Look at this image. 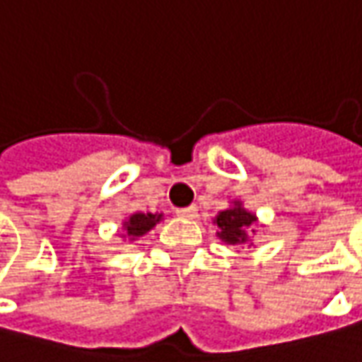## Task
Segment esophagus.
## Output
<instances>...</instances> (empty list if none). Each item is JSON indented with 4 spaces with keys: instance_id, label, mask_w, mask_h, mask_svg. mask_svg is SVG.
Listing matches in <instances>:
<instances>
[{
    "instance_id": "esophagus-1",
    "label": "esophagus",
    "mask_w": 362,
    "mask_h": 362,
    "mask_svg": "<svg viewBox=\"0 0 362 362\" xmlns=\"http://www.w3.org/2000/svg\"><path fill=\"white\" fill-rule=\"evenodd\" d=\"M176 215L182 217V219H194L197 217V206L192 204V206H184V209H178L176 211Z\"/></svg>"
}]
</instances>
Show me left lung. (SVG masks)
I'll return each mask as SVG.
<instances>
[{
	"mask_svg": "<svg viewBox=\"0 0 362 362\" xmlns=\"http://www.w3.org/2000/svg\"><path fill=\"white\" fill-rule=\"evenodd\" d=\"M256 215L245 211L240 201H233L229 209L221 211L213 223L217 225V238L229 245H242L250 242V227L256 223ZM254 231V229H252Z\"/></svg>",
	"mask_w": 362,
	"mask_h": 362,
	"instance_id": "8db88e82",
	"label": "left lung"
}]
</instances>
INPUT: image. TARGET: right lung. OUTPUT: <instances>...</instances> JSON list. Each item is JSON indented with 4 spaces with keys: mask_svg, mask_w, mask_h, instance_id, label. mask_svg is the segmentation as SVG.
<instances>
[{
    "mask_svg": "<svg viewBox=\"0 0 362 362\" xmlns=\"http://www.w3.org/2000/svg\"><path fill=\"white\" fill-rule=\"evenodd\" d=\"M160 221L161 213L160 215H153V213H135L129 219H124V223H122V229H124L122 238H129L133 242V240H137L141 235H145L147 231H151L156 227V223H160Z\"/></svg>",
    "mask_w": 362,
    "mask_h": 362,
    "instance_id": "right-lung-1",
    "label": "right lung"
}]
</instances>
